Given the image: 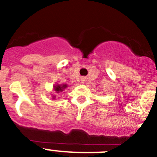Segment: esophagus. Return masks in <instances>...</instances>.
<instances>
[{"label":"esophagus","instance_id":"esophagus-1","mask_svg":"<svg viewBox=\"0 0 157 157\" xmlns=\"http://www.w3.org/2000/svg\"><path fill=\"white\" fill-rule=\"evenodd\" d=\"M80 81H81V83H85V82H86V77H81V78H80Z\"/></svg>","mask_w":157,"mask_h":157}]
</instances>
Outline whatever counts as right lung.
<instances>
[{"mask_svg":"<svg viewBox=\"0 0 157 157\" xmlns=\"http://www.w3.org/2000/svg\"><path fill=\"white\" fill-rule=\"evenodd\" d=\"M67 87V84H56L54 86V90L57 94H60V93L63 92ZM52 98L55 99L56 96H53Z\"/></svg>","mask_w":157,"mask_h":157,"instance_id":"1","label":"right lung"}]
</instances>
